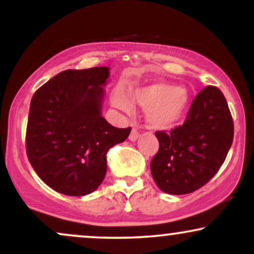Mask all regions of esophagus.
Returning <instances> with one entry per match:
<instances>
[{"instance_id": "34e87169", "label": "esophagus", "mask_w": 254, "mask_h": 254, "mask_svg": "<svg viewBox=\"0 0 254 254\" xmlns=\"http://www.w3.org/2000/svg\"><path fill=\"white\" fill-rule=\"evenodd\" d=\"M138 136H139L138 130L135 129V127H132V130H131V133H130V136H129L130 141H136V139L138 138Z\"/></svg>"}]
</instances>
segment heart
Returning a JSON list of instances; mask_svg holds the SVG:
<instances>
[{
	"instance_id": "heart-1",
	"label": "heart",
	"mask_w": 254,
	"mask_h": 254,
	"mask_svg": "<svg viewBox=\"0 0 254 254\" xmlns=\"http://www.w3.org/2000/svg\"><path fill=\"white\" fill-rule=\"evenodd\" d=\"M133 103L147 110V121L151 127L159 130L171 129L183 118L188 109L190 94L183 86L159 81L130 90ZM113 104L118 109L130 112L131 104L121 93L113 95Z\"/></svg>"
}]
</instances>
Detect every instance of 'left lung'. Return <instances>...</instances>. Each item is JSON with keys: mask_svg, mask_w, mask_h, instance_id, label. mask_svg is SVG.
<instances>
[{"mask_svg": "<svg viewBox=\"0 0 254 254\" xmlns=\"http://www.w3.org/2000/svg\"><path fill=\"white\" fill-rule=\"evenodd\" d=\"M159 150L150 171L161 191L186 194L205 185L226 160L234 137V123L226 98L206 86L192 101L183 125L170 132L156 131Z\"/></svg>", "mask_w": 254, "mask_h": 254, "instance_id": "8db88e82", "label": "left lung"}]
</instances>
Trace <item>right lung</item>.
Returning a JSON list of instances; mask_svg holds the SVG:
<instances>
[{"label":"right lung","mask_w":254,"mask_h":254,"mask_svg":"<svg viewBox=\"0 0 254 254\" xmlns=\"http://www.w3.org/2000/svg\"><path fill=\"white\" fill-rule=\"evenodd\" d=\"M107 66L69 69L33 94L26 129V153L40 179L55 191L84 196L97 190L106 155L129 136L101 116Z\"/></svg>","instance_id":"add662e5"}]
</instances>
